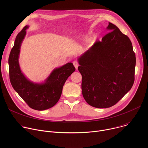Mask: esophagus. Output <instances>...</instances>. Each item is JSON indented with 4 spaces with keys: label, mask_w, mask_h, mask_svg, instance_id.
I'll use <instances>...</instances> for the list:
<instances>
[{
    "label": "esophagus",
    "mask_w": 148,
    "mask_h": 148,
    "mask_svg": "<svg viewBox=\"0 0 148 148\" xmlns=\"http://www.w3.org/2000/svg\"><path fill=\"white\" fill-rule=\"evenodd\" d=\"M73 64H74V67H75V68L76 69H78V62H77L76 61H73Z\"/></svg>",
    "instance_id": "34e87169"
}]
</instances>
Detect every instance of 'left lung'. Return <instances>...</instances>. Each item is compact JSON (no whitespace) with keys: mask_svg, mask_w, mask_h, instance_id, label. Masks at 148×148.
<instances>
[{"mask_svg":"<svg viewBox=\"0 0 148 148\" xmlns=\"http://www.w3.org/2000/svg\"><path fill=\"white\" fill-rule=\"evenodd\" d=\"M110 32L78 58L84 98L92 107L106 108L116 104L132 88L135 54L129 37L114 24Z\"/></svg>","mask_w":148,"mask_h":148,"instance_id":"1","label":"left lung"}]
</instances>
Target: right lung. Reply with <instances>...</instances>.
I'll return each mask as SVG.
<instances>
[{"instance_id":"add662e5","label":"right lung","mask_w":148,"mask_h":148,"mask_svg":"<svg viewBox=\"0 0 148 148\" xmlns=\"http://www.w3.org/2000/svg\"><path fill=\"white\" fill-rule=\"evenodd\" d=\"M29 27L26 26L17 35L11 50L9 57L10 81L14 90L31 108L43 111L57 103L63 86L75 69L72 62H68L54 69L44 82L36 83L28 79L21 71L18 58L21 45Z\"/></svg>"}]
</instances>
